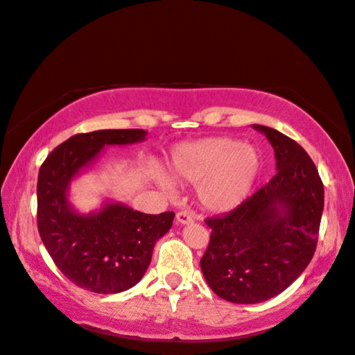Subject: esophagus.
<instances>
[{
    "instance_id": "obj_1",
    "label": "esophagus",
    "mask_w": 355,
    "mask_h": 355,
    "mask_svg": "<svg viewBox=\"0 0 355 355\" xmlns=\"http://www.w3.org/2000/svg\"><path fill=\"white\" fill-rule=\"evenodd\" d=\"M176 220H178V223H180V225H191V223L194 222L193 216L190 214V212H187V211L178 212V214H176Z\"/></svg>"
}]
</instances>
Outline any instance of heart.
Segmentation results:
<instances>
[{
  "label": "heart",
  "instance_id": "obj_1",
  "mask_svg": "<svg viewBox=\"0 0 355 355\" xmlns=\"http://www.w3.org/2000/svg\"><path fill=\"white\" fill-rule=\"evenodd\" d=\"M259 167L261 161L254 146L227 137L180 144L170 156L173 178L187 184H199L200 203L214 212L240 207L255 184ZM155 180L167 194H176L175 180L167 173L156 170Z\"/></svg>",
  "mask_w": 355,
  "mask_h": 355
}]
</instances>
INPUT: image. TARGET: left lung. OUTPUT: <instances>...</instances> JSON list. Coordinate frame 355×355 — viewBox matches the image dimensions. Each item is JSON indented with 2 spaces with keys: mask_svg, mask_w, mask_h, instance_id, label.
Returning a JSON list of instances; mask_svg holds the SVG:
<instances>
[{
  "mask_svg": "<svg viewBox=\"0 0 355 355\" xmlns=\"http://www.w3.org/2000/svg\"><path fill=\"white\" fill-rule=\"evenodd\" d=\"M275 150L277 175L211 227L200 269L217 296L234 304H258L299 278L316 250L324 211V184L316 165L296 141L254 124Z\"/></svg>",
  "mask_w": 355,
  "mask_h": 355,
  "instance_id": "1",
  "label": "left lung"
}]
</instances>
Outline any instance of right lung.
I'll return each mask as SVG.
<instances>
[{
  "label": "right lung",
  "mask_w": 355,
  "mask_h": 355,
  "mask_svg": "<svg viewBox=\"0 0 355 355\" xmlns=\"http://www.w3.org/2000/svg\"><path fill=\"white\" fill-rule=\"evenodd\" d=\"M143 129L78 133L46 156L37 176V230L54 264L76 286L94 293L129 290L144 277L155 243L170 231L175 212L144 214L120 202L78 212L69 185L105 146L143 143Z\"/></svg>",
  "instance_id": "right-lung-1"
}]
</instances>
